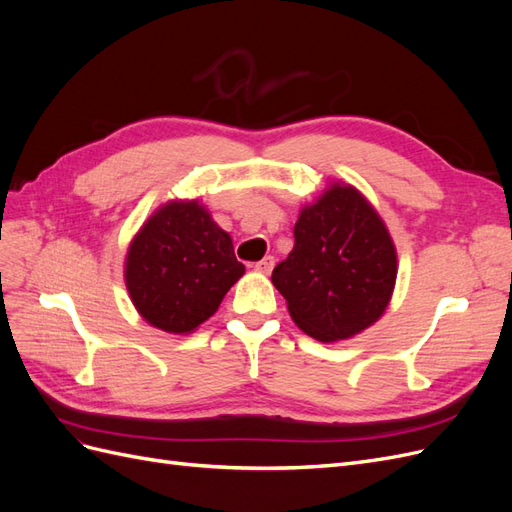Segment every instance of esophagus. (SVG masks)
<instances>
[{"label": "esophagus", "mask_w": 512, "mask_h": 512, "mask_svg": "<svg viewBox=\"0 0 512 512\" xmlns=\"http://www.w3.org/2000/svg\"><path fill=\"white\" fill-rule=\"evenodd\" d=\"M273 265H275V258L273 256H265V258L256 262L254 269L260 271V273H269L273 269Z\"/></svg>", "instance_id": "34e87169"}]
</instances>
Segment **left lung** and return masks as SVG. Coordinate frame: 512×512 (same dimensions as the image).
Instances as JSON below:
<instances>
[{"instance_id": "left-lung-1", "label": "left lung", "mask_w": 512, "mask_h": 512, "mask_svg": "<svg viewBox=\"0 0 512 512\" xmlns=\"http://www.w3.org/2000/svg\"><path fill=\"white\" fill-rule=\"evenodd\" d=\"M395 277V245L380 215L352 185L333 183L301 209L292 252L271 282L301 331L337 342L384 314Z\"/></svg>"}]
</instances>
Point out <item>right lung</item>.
<instances>
[{
    "label": "right lung",
    "mask_w": 512,
    "mask_h": 512,
    "mask_svg": "<svg viewBox=\"0 0 512 512\" xmlns=\"http://www.w3.org/2000/svg\"><path fill=\"white\" fill-rule=\"evenodd\" d=\"M245 267L198 200H173L138 230L126 256L130 299L149 324L192 333L211 318Z\"/></svg>",
    "instance_id": "right-lung-1"
}]
</instances>
